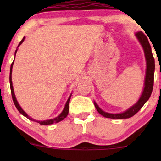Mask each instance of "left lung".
I'll return each mask as SVG.
<instances>
[{
	"label": "left lung",
	"mask_w": 161,
	"mask_h": 161,
	"mask_svg": "<svg viewBox=\"0 0 161 161\" xmlns=\"http://www.w3.org/2000/svg\"><path fill=\"white\" fill-rule=\"evenodd\" d=\"M136 36L137 37L138 40L139 41L140 44L143 47L146 59V64H147L145 79V87H144L143 92H142L141 97L136 102V104H135L133 106L131 107L130 108H129L128 110L123 113H121V114H110V113L104 112V110H102L99 108L98 105L95 102H94L97 112L104 117L111 118V119H127V118L132 117L136 113L139 111L140 109L147 102V101L149 99L151 95L153 86H154V74L155 69L154 59L153 57L152 52H151V47L147 38V36L142 32L136 33Z\"/></svg>",
	"instance_id": "8db88e82"
}]
</instances>
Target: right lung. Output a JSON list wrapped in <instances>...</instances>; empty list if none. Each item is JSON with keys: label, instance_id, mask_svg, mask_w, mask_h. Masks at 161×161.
<instances>
[{"label": "right lung", "instance_id": "right-lung-1", "mask_svg": "<svg viewBox=\"0 0 161 161\" xmlns=\"http://www.w3.org/2000/svg\"><path fill=\"white\" fill-rule=\"evenodd\" d=\"M24 39H25V37H23V39H22L21 42H19V45H18V47H19V45H21L22 43H23ZM16 51H17V49H16V51H15V56H16ZM14 61H13L12 64H11V66H10V90H11V95H12L13 101H14V104H15L16 109H17V110H19V112L20 113V114H23L24 116L27 117L28 119H30V120L36 122V123H38L41 125H51V124H53V123H58V122L63 120V119H64V118H66V116L68 115V113H69V104L70 97H71V95H70V96L69 97V98H68V100H67V101H66V105H65V107H64V110H63L61 114H60L58 116H57L56 118H53V119H47V120H44V121H38V120H36V119H32V118H31L30 116H28V114H26V113L24 111L23 109L21 108V107L19 106V104H18V101H17V100H16V98L15 94H14V87H13V83H12V68H13V65H14Z\"/></svg>", "mask_w": 161, "mask_h": 161}]
</instances>
